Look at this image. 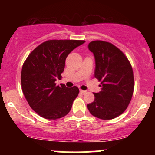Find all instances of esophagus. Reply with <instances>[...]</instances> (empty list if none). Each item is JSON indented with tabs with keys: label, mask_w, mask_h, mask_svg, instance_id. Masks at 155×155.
I'll use <instances>...</instances> for the list:
<instances>
[{
	"label": "esophagus",
	"mask_w": 155,
	"mask_h": 155,
	"mask_svg": "<svg viewBox=\"0 0 155 155\" xmlns=\"http://www.w3.org/2000/svg\"><path fill=\"white\" fill-rule=\"evenodd\" d=\"M80 92H81V93H86V92H87L86 90H81V89H80Z\"/></svg>",
	"instance_id": "obj_1"
}]
</instances>
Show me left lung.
<instances>
[{"label":"left lung","instance_id":"obj_1","mask_svg":"<svg viewBox=\"0 0 155 155\" xmlns=\"http://www.w3.org/2000/svg\"><path fill=\"white\" fill-rule=\"evenodd\" d=\"M95 60V77L101 81V91L95 93V100L87 105L94 117L112 120L125 111L134 90V76L130 63L114 44L93 41L88 45Z\"/></svg>","mask_w":155,"mask_h":155}]
</instances>
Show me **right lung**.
Masks as SVG:
<instances>
[{"mask_svg": "<svg viewBox=\"0 0 155 155\" xmlns=\"http://www.w3.org/2000/svg\"><path fill=\"white\" fill-rule=\"evenodd\" d=\"M82 40H49L28 55L21 73L22 92L28 104L39 116L47 120L62 118L69 113L79 95L77 87L68 88L55 81L61 77L65 59Z\"/></svg>", "mask_w": 155, "mask_h": 155, "instance_id": "add662e5", "label": "right lung"}]
</instances>
